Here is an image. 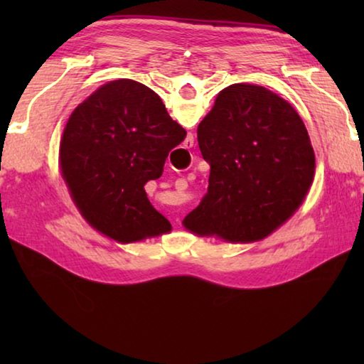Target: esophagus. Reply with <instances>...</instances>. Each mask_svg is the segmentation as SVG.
<instances>
[{
  "instance_id": "34e87169",
  "label": "esophagus",
  "mask_w": 364,
  "mask_h": 364,
  "mask_svg": "<svg viewBox=\"0 0 364 364\" xmlns=\"http://www.w3.org/2000/svg\"><path fill=\"white\" fill-rule=\"evenodd\" d=\"M193 143H194V138H193V134H191V136H188V139H186V144L193 146Z\"/></svg>"
}]
</instances>
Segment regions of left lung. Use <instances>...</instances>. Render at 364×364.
Returning a JSON list of instances; mask_svg holds the SVG:
<instances>
[{
  "label": "left lung",
  "mask_w": 364,
  "mask_h": 364,
  "mask_svg": "<svg viewBox=\"0 0 364 364\" xmlns=\"http://www.w3.org/2000/svg\"><path fill=\"white\" fill-rule=\"evenodd\" d=\"M210 164L204 199L183 225L197 236L255 242L301 205L315 176V152L300 115L263 86L220 91L197 127Z\"/></svg>",
  "instance_id": "8db88e82"
}]
</instances>
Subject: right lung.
Returning <instances> with one entry per match:
<instances>
[{
  "instance_id": "right-lung-1",
  "label": "right lung",
  "mask_w": 364,
  "mask_h": 364,
  "mask_svg": "<svg viewBox=\"0 0 364 364\" xmlns=\"http://www.w3.org/2000/svg\"><path fill=\"white\" fill-rule=\"evenodd\" d=\"M186 130L143 83L120 78L102 85L73 110L60 139V170L83 218L117 242L171 231L147 199L168 152Z\"/></svg>"
}]
</instances>
